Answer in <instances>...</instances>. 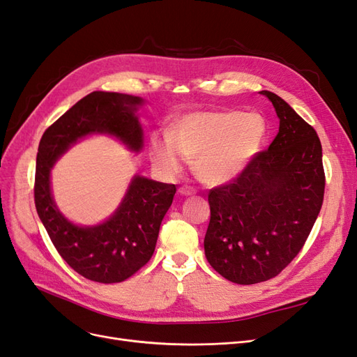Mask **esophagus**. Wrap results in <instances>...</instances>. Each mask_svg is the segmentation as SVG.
<instances>
[{"instance_id": "1", "label": "esophagus", "mask_w": 357, "mask_h": 357, "mask_svg": "<svg viewBox=\"0 0 357 357\" xmlns=\"http://www.w3.org/2000/svg\"><path fill=\"white\" fill-rule=\"evenodd\" d=\"M178 193L183 197H189V195H195V189L188 188V186H181L178 188Z\"/></svg>"}]
</instances>
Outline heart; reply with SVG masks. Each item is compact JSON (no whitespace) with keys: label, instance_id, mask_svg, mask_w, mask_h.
I'll list each match as a JSON object with an SVG mask.
<instances>
[{"label":"heart","instance_id":"1","mask_svg":"<svg viewBox=\"0 0 357 357\" xmlns=\"http://www.w3.org/2000/svg\"><path fill=\"white\" fill-rule=\"evenodd\" d=\"M265 134L266 123L256 113L195 112L178 119L168 131V142L153 139L150 158L164 174H177L185 159L201 181L226 185L259 153Z\"/></svg>","mask_w":357,"mask_h":357}]
</instances>
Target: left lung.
Instances as JSON below:
<instances>
[{"instance_id":"1","label":"left lung","mask_w":357,"mask_h":357,"mask_svg":"<svg viewBox=\"0 0 357 357\" xmlns=\"http://www.w3.org/2000/svg\"><path fill=\"white\" fill-rule=\"evenodd\" d=\"M280 119L278 134L235 180L208 193L205 257L236 284L274 278L304 247L325 195L321 144L278 95L262 91Z\"/></svg>"}]
</instances>
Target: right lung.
<instances>
[{"instance_id": "1", "label": "right lung", "mask_w": 357, "mask_h": 357, "mask_svg": "<svg viewBox=\"0 0 357 357\" xmlns=\"http://www.w3.org/2000/svg\"><path fill=\"white\" fill-rule=\"evenodd\" d=\"M142 104L143 100L132 95L92 92L52 123L38 144L34 185L38 218L63 261L92 282H125L150 261L176 185L135 176L109 220L77 226L63 218L52 198L50 169L71 144L89 134L114 135L139 152L143 129L135 112Z\"/></svg>"}]
</instances>
